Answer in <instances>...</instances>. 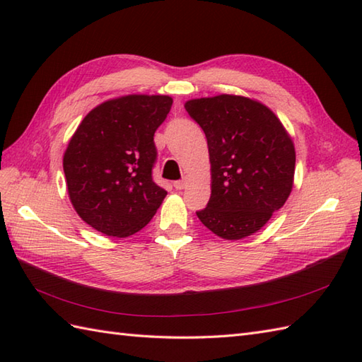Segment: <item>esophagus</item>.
I'll return each instance as SVG.
<instances>
[{
    "label": "esophagus",
    "instance_id": "1",
    "mask_svg": "<svg viewBox=\"0 0 362 362\" xmlns=\"http://www.w3.org/2000/svg\"><path fill=\"white\" fill-rule=\"evenodd\" d=\"M187 185H188V179H187V177H183L182 180L174 182V188H175V189H183V188H187Z\"/></svg>",
    "mask_w": 362,
    "mask_h": 362
}]
</instances>
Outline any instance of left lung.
Listing matches in <instances>:
<instances>
[{
	"label": "left lung",
	"mask_w": 362,
	"mask_h": 362,
	"mask_svg": "<svg viewBox=\"0 0 362 362\" xmlns=\"http://www.w3.org/2000/svg\"><path fill=\"white\" fill-rule=\"evenodd\" d=\"M185 109L204 130L211 163V196L197 218L224 240L258 232L294 183L296 149L286 129L264 104L244 96L191 99Z\"/></svg>",
	"instance_id": "left-lung-1"
}]
</instances>
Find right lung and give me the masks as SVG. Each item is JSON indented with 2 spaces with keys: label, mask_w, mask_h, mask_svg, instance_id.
<instances>
[{
  "label": "right lung",
  "mask_w": 362,
  "mask_h": 362,
  "mask_svg": "<svg viewBox=\"0 0 362 362\" xmlns=\"http://www.w3.org/2000/svg\"><path fill=\"white\" fill-rule=\"evenodd\" d=\"M173 98L127 95L95 107L64 153L68 196L76 213L107 236L126 238L152 219L166 191L152 180L153 134Z\"/></svg>",
  "instance_id": "1"
}]
</instances>
